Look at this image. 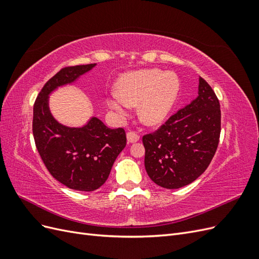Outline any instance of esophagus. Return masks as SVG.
Wrapping results in <instances>:
<instances>
[{
  "label": "esophagus",
  "mask_w": 259,
  "mask_h": 259,
  "mask_svg": "<svg viewBox=\"0 0 259 259\" xmlns=\"http://www.w3.org/2000/svg\"><path fill=\"white\" fill-rule=\"evenodd\" d=\"M126 137H127V142L128 143H136L139 140V135L137 134L136 132H133V131H130L127 134H126Z\"/></svg>",
  "instance_id": "34e87169"
}]
</instances>
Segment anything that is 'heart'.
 Wrapping results in <instances>:
<instances>
[{"label": "heart", "mask_w": 259, "mask_h": 259, "mask_svg": "<svg viewBox=\"0 0 259 259\" xmlns=\"http://www.w3.org/2000/svg\"><path fill=\"white\" fill-rule=\"evenodd\" d=\"M107 103L117 115H127L130 107L138 106V115L147 125H158L165 119L175 104L179 80L173 72L158 69L138 70L123 74Z\"/></svg>", "instance_id": "1"}]
</instances>
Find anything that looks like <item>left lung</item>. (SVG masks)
Returning a JSON list of instances; mask_svg holds the SVG:
<instances>
[{
	"label": "left lung",
	"mask_w": 259,
	"mask_h": 259,
	"mask_svg": "<svg viewBox=\"0 0 259 259\" xmlns=\"http://www.w3.org/2000/svg\"><path fill=\"white\" fill-rule=\"evenodd\" d=\"M221 105L200 77L199 96L150 134L143 136L145 167L153 183L178 189L204 173L221 136Z\"/></svg>",
	"instance_id": "left-lung-1"
}]
</instances>
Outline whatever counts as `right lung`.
I'll list each match as a JSON object with an SVG mask.
<instances>
[{
	"instance_id": "add662e5",
	"label": "right lung",
	"mask_w": 259,
	"mask_h": 259,
	"mask_svg": "<svg viewBox=\"0 0 259 259\" xmlns=\"http://www.w3.org/2000/svg\"><path fill=\"white\" fill-rule=\"evenodd\" d=\"M95 66L62 68L45 83L33 106L32 132L44 165L59 183L79 191H94L106 183L116 156L126 146V134L122 127H107L97 117L83 127L65 126L51 114L49 95Z\"/></svg>"
}]
</instances>
